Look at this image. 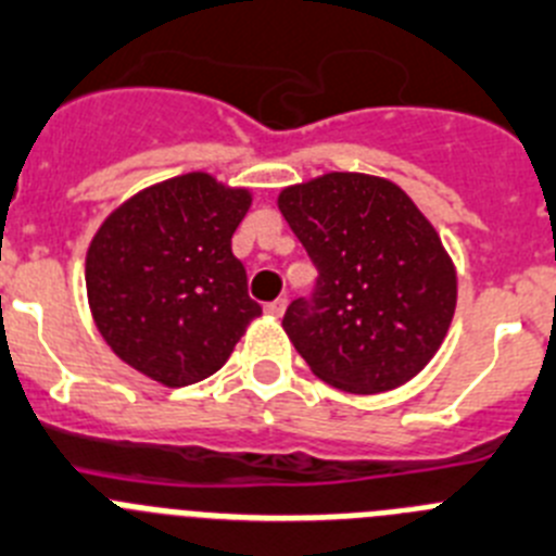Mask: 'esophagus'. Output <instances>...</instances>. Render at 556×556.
<instances>
[{
  "mask_svg": "<svg viewBox=\"0 0 556 556\" xmlns=\"http://www.w3.org/2000/svg\"><path fill=\"white\" fill-rule=\"evenodd\" d=\"M285 307H288V302H285V299H277V302L266 304V313L271 315V318H282Z\"/></svg>",
  "mask_w": 556,
  "mask_h": 556,
  "instance_id": "34e87169",
  "label": "esophagus"
}]
</instances>
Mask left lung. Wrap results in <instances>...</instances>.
<instances>
[{"label": "left lung", "instance_id": "8db88e82", "mask_svg": "<svg viewBox=\"0 0 556 556\" xmlns=\"http://www.w3.org/2000/svg\"><path fill=\"white\" fill-rule=\"evenodd\" d=\"M277 204L318 268L315 302L282 318L309 371L359 396L421 374L452 327L457 268L413 199L384 177L329 172Z\"/></svg>", "mask_w": 556, "mask_h": 556}]
</instances>
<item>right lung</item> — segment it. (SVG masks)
Returning <instances> with one entry per match:
<instances>
[{"instance_id":"obj_1","label":"right lung","mask_w":556,"mask_h":556,"mask_svg":"<svg viewBox=\"0 0 556 556\" xmlns=\"http://www.w3.org/2000/svg\"><path fill=\"white\" fill-rule=\"evenodd\" d=\"M249 207V188L191 172L104 218L85 254V290L99 334L129 368L166 388L202 382L263 315L232 254Z\"/></svg>"}]
</instances>
